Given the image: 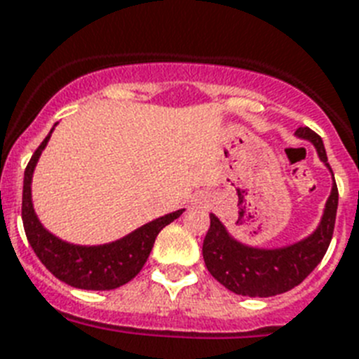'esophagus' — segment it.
Instances as JSON below:
<instances>
[{
	"label": "esophagus",
	"instance_id": "1",
	"mask_svg": "<svg viewBox=\"0 0 359 359\" xmlns=\"http://www.w3.org/2000/svg\"><path fill=\"white\" fill-rule=\"evenodd\" d=\"M203 203H208V201H206V199H205V201H203Z\"/></svg>",
	"mask_w": 359,
	"mask_h": 359
}]
</instances>
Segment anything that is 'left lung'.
Segmentation results:
<instances>
[{
	"mask_svg": "<svg viewBox=\"0 0 359 359\" xmlns=\"http://www.w3.org/2000/svg\"><path fill=\"white\" fill-rule=\"evenodd\" d=\"M295 136L310 142L319 158L332 173L326 158L325 144L319 134L308 127H299ZM337 186L332 173V191L317 229L304 240L278 249H260L241 243L214 214H210V229L203 243L206 269L215 280L236 295L275 297L301 284L317 264L323 260L330 245L337 212Z\"/></svg>",
	"mask_w": 359,
	"mask_h": 359,
	"instance_id": "obj_1",
	"label": "left lung"
}]
</instances>
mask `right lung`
I'll return each mask as SVG.
<instances>
[{
  "label": "right lung",
  "mask_w": 359,
  "mask_h": 359,
  "mask_svg": "<svg viewBox=\"0 0 359 359\" xmlns=\"http://www.w3.org/2000/svg\"><path fill=\"white\" fill-rule=\"evenodd\" d=\"M51 133L38 145L23 175L22 219L29 245L33 247L34 255L46 265V269L53 273L64 284L77 287V290H116L138 275L149 258V252L160 230L180 217L184 208L162 215L158 219L133 230L130 234L110 243H103V245H75V243L60 240L40 223L33 208V197H31L34 168L51 138Z\"/></svg>",
  "instance_id": "right-lung-1"
}]
</instances>
